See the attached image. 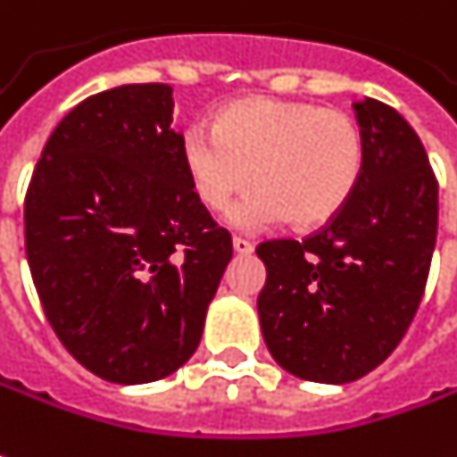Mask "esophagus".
Instances as JSON below:
<instances>
[{"instance_id": "obj_1", "label": "esophagus", "mask_w": 457, "mask_h": 457, "mask_svg": "<svg viewBox=\"0 0 457 457\" xmlns=\"http://www.w3.org/2000/svg\"><path fill=\"white\" fill-rule=\"evenodd\" d=\"M234 251L236 253H241V256H246V253L253 251V244L246 241V238H238V236H234Z\"/></svg>"}]
</instances>
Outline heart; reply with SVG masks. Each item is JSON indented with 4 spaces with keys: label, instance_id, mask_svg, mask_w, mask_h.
I'll list each match as a JSON object with an SVG mask.
<instances>
[{
    "label": "heart",
    "instance_id": "heart-1",
    "mask_svg": "<svg viewBox=\"0 0 457 457\" xmlns=\"http://www.w3.org/2000/svg\"><path fill=\"white\" fill-rule=\"evenodd\" d=\"M180 161L195 198L228 223L259 228L289 219L296 228L332 221L360 183L364 143L342 110L278 97H244L216 112L213 130L193 125L180 140Z\"/></svg>",
    "mask_w": 457,
    "mask_h": 457
}]
</instances>
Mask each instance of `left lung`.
<instances>
[{"label": "left lung", "instance_id": "left-lung-1", "mask_svg": "<svg viewBox=\"0 0 457 457\" xmlns=\"http://www.w3.org/2000/svg\"><path fill=\"white\" fill-rule=\"evenodd\" d=\"M364 143L347 206L304 241L256 246L262 335L294 378L345 385L382 364L420 307L437 236V180L418 133L379 100L354 103Z\"/></svg>", "mask_w": 457, "mask_h": 457}]
</instances>
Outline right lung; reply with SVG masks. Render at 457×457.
Wrapping results in <instances>:
<instances>
[{"instance_id":"obj_1","label":"right lung","mask_w":457,"mask_h":457,"mask_svg":"<svg viewBox=\"0 0 457 457\" xmlns=\"http://www.w3.org/2000/svg\"><path fill=\"white\" fill-rule=\"evenodd\" d=\"M173 90L122 85L64 115L24 198V246L54 335L118 385L173 375L201 342L231 234L195 198Z\"/></svg>"}]
</instances>
